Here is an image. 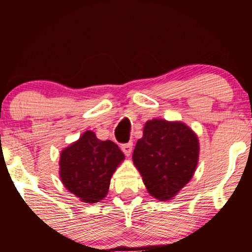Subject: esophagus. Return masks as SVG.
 I'll list each match as a JSON object with an SVG mask.
<instances>
[{
    "instance_id": "esophagus-1",
    "label": "esophagus",
    "mask_w": 252,
    "mask_h": 252,
    "mask_svg": "<svg viewBox=\"0 0 252 252\" xmlns=\"http://www.w3.org/2000/svg\"><path fill=\"white\" fill-rule=\"evenodd\" d=\"M121 149H122V152L124 153V154H126V156H129L132 152V142L122 144V146H121Z\"/></svg>"
}]
</instances>
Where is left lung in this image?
<instances>
[{
	"instance_id": "1",
	"label": "left lung",
	"mask_w": 252,
	"mask_h": 252,
	"mask_svg": "<svg viewBox=\"0 0 252 252\" xmlns=\"http://www.w3.org/2000/svg\"><path fill=\"white\" fill-rule=\"evenodd\" d=\"M198 136L179 121H147L136 143L132 162L144 186L160 201L173 199L190 181L199 161Z\"/></svg>"
}]
</instances>
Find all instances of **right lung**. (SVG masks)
Segmentation results:
<instances>
[{
	"instance_id": "add662e5",
	"label": "right lung",
	"mask_w": 252,
	"mask_h": 252,
	"mask_svg": "<svg viewBox=\"0 0 252 252\" xmlns=\"http://www.w3.org/2000/svg\"><path fill=\"white\" fill-rule=\"evenodd\" d=\"M123 161L116 143L98 140L92 130H86L60 153V180L80 201L94 204L108 194L112 174Z\"/></svg>"
}]
</instances>
